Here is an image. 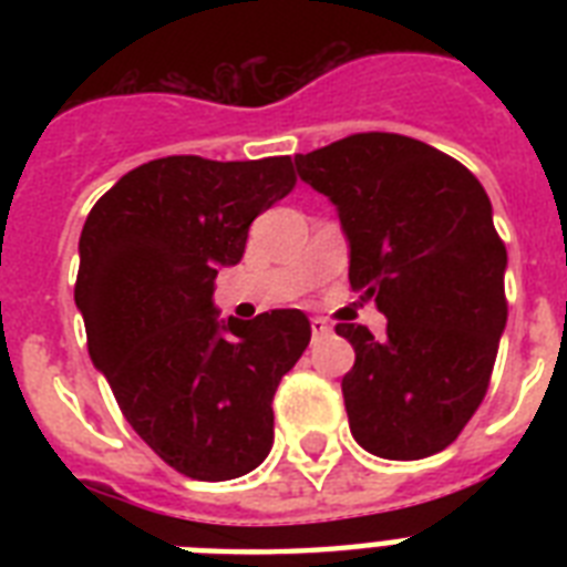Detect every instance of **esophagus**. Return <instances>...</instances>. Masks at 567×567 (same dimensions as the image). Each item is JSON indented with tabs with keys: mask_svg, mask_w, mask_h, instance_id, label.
I'll return each mask as SVG.
<instances>
[{
	"mask_svg": "<svg viewBox=\"0 0 567 567\" xmlns=\"http://www.w3.org/2000/svg\"><path fill=\"white\" fill-rule=\"evenodd\" d=\"M329 332H332V327H329L327 320H323V318H311V336L323 338V336H329Z\"/></svg>",
	"mask_w": 567,
	"mask_h": 567,
	"instance_id": "34e87169",
	"label": "esophagus"
}]
</instances>
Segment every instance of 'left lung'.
I'll return each mask as SVG.
<instances>
[{
	"mask_svg": "<svg viewBox=\"0 0 567 567\" xmlns=\"http://www.w3.org/2000/svg\"><path fill=\"white\" fill-rule=\"evenodd\" d=\"M350 240V285L388 318L336 332L355 350L341 379L350 432L382 458H423L483 403L506 329V247L474 173L435 146L362 132L297 155Z\"/></svg>",
	"mask_w": 567,
	"mask_h": 567,
	"instance_id": "left-lung-1",
	"label": "left lung"
}]
</instances>
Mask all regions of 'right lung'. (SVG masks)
I'll list each match as a JSON object with an SVG mask.
<instances>
[{
	"label": "right lung",
	"instance_id": "add662e5",
	"mask_svg": "<svg viewBox=\"0 0 567 567\" xmlns=\"http://www.w3.org/2000/svg\"><path fill=\"white\" fill-rule=\"evenodd\" d=\"M297 185L291 155H167L100 196L79 238L87 353L132 430L190 480L249 474L274 447V394L309 347L300 309L220 320L214 279L249 223Z\"/></svg>",
	"mask_w": 567,
	"mask_h": 567
}]
</instances>
